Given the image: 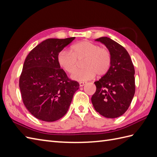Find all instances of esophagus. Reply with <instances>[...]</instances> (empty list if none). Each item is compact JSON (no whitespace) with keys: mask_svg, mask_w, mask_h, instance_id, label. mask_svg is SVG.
Segmentation results:
<instances>
[{"mask_svg":"<svg viewBox=\"0 0 157 157\" xmlns=\"http://www.w3.org/2000/svg\"><path fill=\"white\" fill-rule=\"evenodd\" d=\"M86 83V82H79V86L80 87H82V86H84L85 84Z\"/></svg>","mask_w":157,"mask_h":157,"instance_id":"esophagus-1","label":"esophagus"}]
</instances>
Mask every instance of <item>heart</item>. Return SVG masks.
I'll list each match as a JSON object with an SVG mask.
<instances>
[{
  "instance_id": "obj_1",
  "label": "heart",
  "mask_w": 157,
  "mask_h": 157,
  "mask_svg": "<svg viewBox=\"0 0 157 157\" xmlns=\"http://www.w3.org/2000/svg\"><path fill=\"white\" fill-rule=\"evenodd\" d=\"M83 59L82 70L75 72L78 60ZM57 61L60 67L76 81H87L98 75H105L110 67L112 57L109 51L87 41H82L71 47L70 52L61 51L58 55Z\"/></svg>"
}]
</instances>
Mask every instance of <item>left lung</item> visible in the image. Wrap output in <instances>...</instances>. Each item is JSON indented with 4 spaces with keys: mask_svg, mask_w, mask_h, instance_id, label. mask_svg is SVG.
<instances>
[{
    "mask_svg": "<svg viewBox=\"0 0 157 157\" xmlns=\"http://www.w3.org/2000/svg\"><path fill=\"white\" fill-rule=\"evenodd\" d=\"M106 46L112 62L108 71L94 82L96 91L92 97L96 111L105 118L119 117L128 110L135 93L134 67L124 47L107 37L96 39Z\"/></svg>",
    "mask_w": 157,
    "mask_h": 157,
    "instance_id": "left-lung-1",
    "label": "left lung"
}]
</instances>
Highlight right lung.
I'll list each match as a JSON object with an SVG mask.
<instances>
[{
	"label": "right lung",
	"mask_w": 157,
	"mask_h": 157,
	"mask_svg": "<svg viewBox=\"0 0 157 157\" xmlns=\"http://www.w3.org/2000/svg\"><path fill=\"white\" fill-rule=\"evenodd\" d=\"M75 39H47L25 60L19 87L25 106L39 120L53 122L66 114L79 84L60 68L57 57Z\"/></svg>",
	"instance_id": "add662e5"
}]
</instances>
